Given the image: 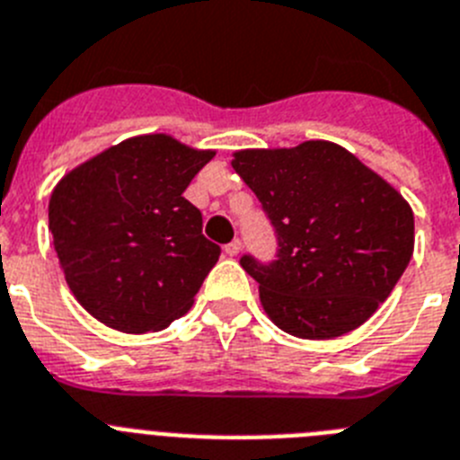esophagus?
I'll return each instance as SVG.
<instances>
[{
  "label": "esophagus",
  "instance_id": "esophagus-1",
  "mask_svg": "<svg viewBox=\"0 0 460 460\" xmlns=\"http://www.w3.org/2000/svg\"><path fill=\"white\" fill-rule=\"evenodd\" d=\"M241 241H238V238H235V241H231L229 245H225V252L229 254V257H235V254L241 252Z\"/></svg>",
  "mask_w": 460,
  "mask_h": 460
}]
</instances>
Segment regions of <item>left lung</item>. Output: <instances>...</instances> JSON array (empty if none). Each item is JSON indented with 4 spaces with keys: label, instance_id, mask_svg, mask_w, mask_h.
I'll return each mask as SVG.
<instances>
[{
    "label": "left lung",
    "instance_id": "left-lung-1",
    "mask_svg": "<svg viewBox=\"0 0 460 460\" xmlns=\"http://www.w3.org/2000/svg\"><path fill=\"white\" fill-rule=\"evenodd\" d=\"M231 166L278 235L275 261L241 259L273 324L307 341L361 326L412 259L410 203L331 141L238 150Z\"/></svg>",
    "mask_w": 460,
    "mask_h": 460
}]
</instances>
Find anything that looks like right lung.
Instances as JSON below:
<instances>
[{"mask_svg":"<svg viewBox=\"0 0 460 460\" xmlns=\"http://www.w3.org/2000/svg\"><path fill=\"white\" fill-rule=\"evenodd\" d=\"M215 157L169 134L134 136L64 175L48 229L75 301L122 333L182 317L219 259L182 191Z\"/></svg>","mask_w":460,"mask_h":460,"instance_id":"1","label":"right lung"}]
</instances>
